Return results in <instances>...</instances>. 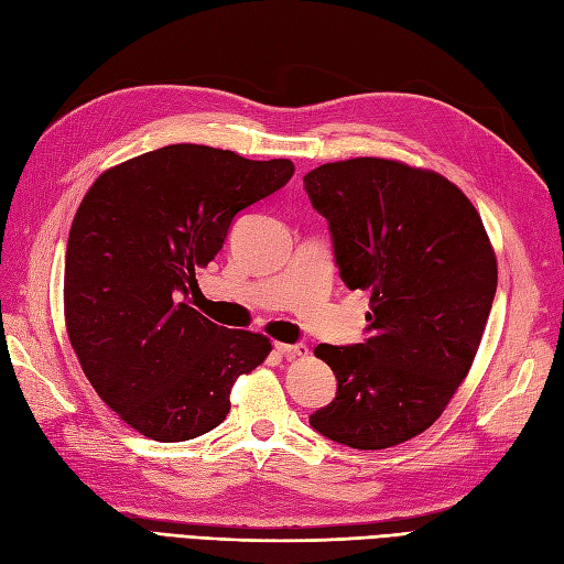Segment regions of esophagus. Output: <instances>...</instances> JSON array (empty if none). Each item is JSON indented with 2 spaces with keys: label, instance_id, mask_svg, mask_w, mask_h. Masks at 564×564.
Segmentation results:
<instances>
[{
  "label": "esophagus",
  "instance_id": "34e87169",
  "mask_svg": "<svg viewBox=\"0 0 564 564\" xmlns=\"http://www.w3.org/2000/svg\"><path fill=\"white\" fill-rule=\"evenodd\" d=\"M274 349H278L286 359H296V356H306L308 347L304 341H296V345H284V341H274Z\"/></svg>",
  "mask_w": 564,
  "mask_h": 564
}]
</instances>
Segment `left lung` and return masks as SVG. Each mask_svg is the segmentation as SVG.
Segmentation results:
<instances>
[{"mask_svg":"<svg viewBox=\"0 0 564 564\" xmlns=\"http://www.w3.org/2000/svg\"><path fill=\"white\" fill-rule=\"evenodd\" d=\"M304 188L341 282L370 292L361 345L315 347L337 392L311 429L354 449L406 443L443 414L486 329L498 265L484 223L445 176L394 160L321 164Z\"/></svg>","mask_w":564,"mask_h":564,"instance_id":"8db88e82","label":"left lung"}]
</instances>
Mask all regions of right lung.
Returning <instances> with one entry per match:
<instances>
[{
  "label": "right lung",
  "instance_id": "add662e5",
  "mask_svg": "<svg viewBox=\"0 0 564 564\" xmlns=\"http://www.w3.org/2000/svg\"><path fill=\"white\" fill-rule=\"evenodd\" d=\"M292 174L290 160L176 143L107 170L80 200L66 243L68 339L100 400L150 441L213 431L235 380L270 354L268 337L219 327L186 299L235 217Z\"/></svg>",
  "mask_w": 564,
  "mask_h": 564
}]
</instances>
